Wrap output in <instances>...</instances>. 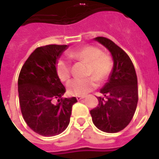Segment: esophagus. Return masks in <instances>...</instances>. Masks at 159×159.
<instances>
[{
    "label": "esophagus",
    "mask_w": 159,
    "mask_h": 159,
    "mask_svg": "<svg viewBox=\"0 0 159 159\" xmlns=\"http://www.w3.org/2000/svg\"><path fill=\"white\" fill-rule=\"evenodd\" d=\"M84 98H85V96H76V100H83V99H84Z\"/></svg>",
    "instance_id": "34e87169"
}]
</instances>
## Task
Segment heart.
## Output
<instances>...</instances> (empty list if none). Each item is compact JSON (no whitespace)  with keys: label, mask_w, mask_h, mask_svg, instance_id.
<instances>
[{"label":"heart","mask_w":159,"mask_h":159,"mask_svg":"<svg viewBox=\"0 0 159 159\" xmlns=\"http://www.w3.org/2000/svg\"><path fill=\"white\" fill-rule=\"evenodd\" d=\"M70 58L89 63L88 74L93 75L86 78H75L67 84L68 92L74 95H85L98 86V80L104 82L112 70V60L109 55L102 53L94 46H84L69 52ZM56 72L60 81L66 82L70 76V66L68 60L60 59L56 64Z\"/></svg>","instance_id":"1"}]
</instances>
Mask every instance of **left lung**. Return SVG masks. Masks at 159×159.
Returning a JSON list of instances; mask_svg holds the SVG:
<instances>
[{
	"label": "left lung",
	"instance_id": "left-lung-1",
	"mask_svg": "<svg viewBox=\"0 0 159 159\" xmlns=\"http://www.w3.org/2000/svg\"><path fill=\"white\" fill-rule=\"evenodd\" d=\"M93 40L109 50L113 59V67L108 82L100 89L106 99L98 97L99 105L90 111V114L93 124L99 129L107 133H117L130 123L136 110V72L129 55L112 41L102 36Z\"/></svg>",
	"mask_w": 159,
	"mask_h": 159
}]
</instances>
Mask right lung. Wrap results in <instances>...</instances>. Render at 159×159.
Returning a JSON list of instances; mask_svg holds the SVG:
<instances>
[{"label":"right lung","mask_w":159,"mask_h":159,"mask_svg":"<svg viewBox=\"0 0 159 159\" xmlns=\"http://www.w3.org/2000/svg\"><path fill=\"white\" fill-rule=\"evenodd\" d=\"M67 45H47L30 55L18 80L19 104L27 125L43 136H54L70 123L76 97L65 98L64 87L56 72V64ZM57 99L56 103L54 100Z\"/></svg>","instance_id":"right-lung-1"}]
</instances>
